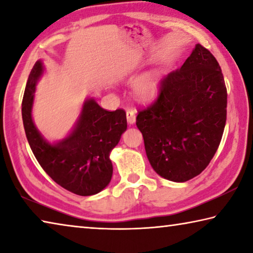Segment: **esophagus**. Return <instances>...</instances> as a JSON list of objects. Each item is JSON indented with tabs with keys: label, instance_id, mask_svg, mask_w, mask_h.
Masks as SVG:
<instances>
[{
	"label": "esophagus",
	"instance_id": "34e87169",
	"mask_svg": "<svg viewBox=\"0 0 253 253\" xmlns=\"http://www.w3.org/2000/svg\"><path fill=\"white\" fill-rule=\"evenodd\" d=\"M126 117H127V123L129 124V125H132L136 122V113H135V109H128L127 113H126Z\"/></svg>",
	"mask_w": 253,
	"mask_h": 253
}]
</instances>
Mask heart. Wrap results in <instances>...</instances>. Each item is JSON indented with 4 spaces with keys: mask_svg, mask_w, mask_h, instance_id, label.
Wrapping results in <instances>:
<instances>
[{
    "mask_svg": "<svg viewBox=\"0 0 253 253\" xmlns=\"http://www.w3.org/2000/svg\"><path fill=\"white\" fill-rule=\"evenodd\" d=\"M158 84H160V79L155 72L145 75L135 84L136 95L142 99H149L155 96Z\"/></svg>",
    "mask_w": 253,
    "mask_h": 253,
    "instance_id": "1",
    "label": "heart"
}]
</instances>
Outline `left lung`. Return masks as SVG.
Returning <instances> with one entry per match:
<instances>
[{
	"mask_svg": "<svg viewBox=\"0 0 253 253\" xmlns=\"http://www.w3.org/2000/svg\"><path fill=\"white\" fill-rule=\"evenodd\" d=\"M226 98L219 63L200 43L179 69L162 79L157 99L136 118L160 176L182 183L203 172L223 135Z\"/></svg>",
	"mask_w": 253,
	"mask_h": 253,
	"instance_id": "left-lung-1",
	"label": "left lung"
}]
</instances>
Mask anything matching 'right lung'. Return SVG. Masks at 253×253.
<instances>
[{"label":"right lung","mask_w":253,"mask_h":253,"mask_svg":"<svg viewBox=\"0 0 253 253\" xmlns=\"http://www.w3.org/2000/svg\"><path fill=\"white\" fill-rule=\"evenodd\" d=\"M43 72V63L38 60L29 75L22 100L23 126L30 147L41 168L60 186L81 196L99 193L113 176L109 155L127 129L125 110H105L93 98H88L70 134L50 143L32 119L36 85Z\"/></svg>","instance_id":"add662e5"}]
</instances>
